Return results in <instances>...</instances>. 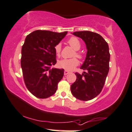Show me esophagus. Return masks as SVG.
<instances>
[{
    "instance_id": "obj_1",
    "label": "esophagus",
    "mask_w": 132,
    "mask_h": 132,
    "mask_svg": "<svg viewBox=\"0 0 132 132\" xmlns=\"http://www.w3.org/2000/svg\"><path fill=\"white\" fill-rule=\"evenodd\" d=\"M69 71H67V70H65L64 72V74L65 76H66V75H67V74H69Z\"/></svg>"
}]
</instances>
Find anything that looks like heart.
<instances>
[{
    "mask_svg": "<svg viewBox=\"0 0 132 132\" xmlns=\"http://www.w3.org/2000/svg\"><path fill=\"white\" fill-rule=\"evenodd\" d=\"M68 44L70 45L72 48L75 51V53L73 54V56H76L78 58H80L82 57V55L79 53L78 50L80 48L81 44H80V41L77 37H72L68 40ZM61 47L60 44H57L55 47V51L57 56H59L61 53ZM79 64V61L77 58H73L71 59H63L60 60L58 62V66L60 68L64 69L65 70L67 71H72Z\"/></svg>",
    "mask_w": 132,
    "mask_h": 132,
    "instance_id": "1",
    "label": "heart"
}]
</instances>
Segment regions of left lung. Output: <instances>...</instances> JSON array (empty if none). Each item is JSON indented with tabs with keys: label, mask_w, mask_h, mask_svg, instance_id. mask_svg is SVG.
<instances>
[{
	"label": "left lung",
	"mask_w": 132,
	"mask_h": 132,
	"mask_svg": "<svg viewBox=\"0 0 132 132\" xmlns=\"http://www.w3.org/2000/svg\"><path fill=\"white\" fill-rule=\"evenodd\" d=\"M81 38L87 50L85 61L80 69L86 71L76 73L77 79L71 86L73 96L82 101H88L100 93L109 72L110 60L109 46L103 37L91 31L72 33Z\"/></svg>",
	"instance_id": "left-lung-1"
}]
</instances>
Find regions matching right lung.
Here are the masks:
<instances>
[{"label":"right lung","mask_w":132,"mask_h":132,"mask_svg":"<svg viewBox=\"0 0 132 132\" xmlns=\"http://www.w3.org/2000/svg\"><path fill=\"white\" fill-rule=\"evenodd\" d=\"M68 32L37 30L26 36L21 49V66L28 90L37 98H47L56 92L64 69L51 68L56 63L55 45Z\"/></svg>","instance_id":"right-lung-1"}]
</instances>
